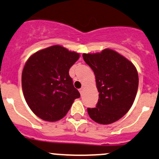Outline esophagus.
Here are the masks:
<instances>
[{"label": "esophagus", "instance_id": "1", "mask_svg": "<svg viewBox=\"0 0 159 159\" xmlns=\"http://www.w3.org/2000/svg\"><path fill=\"white\" fill-rule=\"evenodd\" d=\"M79 92H80V93H81V95H82L83 92H84V88H81V89L79 90Z\"/></svg>", "mask_w": 159, "mask_h": 159}]
</instances>
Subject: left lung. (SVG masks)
I'll return each instance as SVG.
<instances>
[{
	"mask_svg": "<svg viewBox=\"0 0 159 159\" xmlns=\"http://www.w3.org/2000/svg\"><path fill=\"white\" fill-rule=\"evenodd\" d=\"M84 61L95 75L99 99L95 108H88L90 117L107 125L123 117L131 108L139 86L136 67L126 57L110 49L84 53Z\"/></svg>",
	"mask_w": 159,
	"mask_h": 159,
	"instance_id": "left-lung-1",
	"label": "left lung"
}]
</instances>
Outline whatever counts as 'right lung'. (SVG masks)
Returning <instances> with one entry per match:
<instances>
[{
  "instance_id": "add662e5",
  "label": "right lung",
  "mask_w": 159,
  "mask_h": 159,
  "mask_svg": "<svg viewBox=\"0 0 159 159\" xmlns=\"http://www.w3.org/2000/svg\"><path fill=\"white\" fill-rule=\"evenodd\" d=\"M79 57V53L55 45L28 58L22 72L23 93L38 117L48 122L62 119L80 98L68 73Z\"/></svg>"
}]
</instances>
